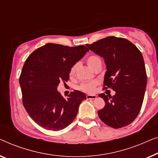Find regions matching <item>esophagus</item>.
Segmentation results:
<instances>
[{
  "instance_id": "obj_1",
  "label": "esophagus",
  "mask_w": 158,
  "mask_h": 158,
  "mask_svg": "<svg viewBox=\"0 0 158 158\" xmlns=\"http://www.w3.org/2000/svg\"><path fill=\"white\" fill-rule=\"evenodd\" d=\"M96 98H97V95H95V94L86 95V99H95Z\"/></svg>"
}]
</instances>
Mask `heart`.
<instances>
[{
    "label": "heart",
    "mask_w": 158,
    "mask_h": 158,
    "mask_svg": "<svg viewBox=\"0 0 158 158\" xmlns=\"http://www.w3.org/2000/svg\"><path fill=\"white\" fill-rule=\"evenodd\" d=\"M86 62L87 65L90 69L94 68L95 66H97L98 64H101V59L99 56H96V55H90L86 59ZM77 66L74 65L71 68L69 75L70 77H73L75 74V71H76ZM98 84V82L97 81H93L90 82H84V83L81 84L79 86V89L83 92L86 93H93L94 92L96 86Z\"/></svg>",
    "instance_id": "b5f03b06"
}]
</instances>
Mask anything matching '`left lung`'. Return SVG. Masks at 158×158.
<instances>
[{"instance_id":"left-lung-1","label":"left lung","mask_w":158,"mask_h":158,"mask_svg":"<svg viewBox=\"0 0 158 158\" xmlns=\"http://www.w3.org/2000/svg\"><path fill=\"white\" fill-rule=\"evenodd\" d=\"M86 46L104 59V85L115 91L113 97L99 94L105 102L98 111L99 118L115 129L129 125L138 115L145 96L147 74L143 55L123 38L108 36Z\"/></svg>"}]
</instances>
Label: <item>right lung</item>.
Returning <instances> with one entry per match:
<instances>
[{
    "label": "right lung",
    "instance_id": "add662e5",
    "mask_svg": "<svg viewBox=\"0 0 158 158\" xmlns=\"http://www.w3.org/2000/svg\"><path fill=\"white\" fill-rule=\"evenodd\" d=\"M87 52L82 45L69 47L46 44L27 58L19 83L24 107L39 126L59 131L74 121L86 94L75 90L64 99L57 87L60 81H67L71 68Z\"/></svg>",
    "mask_w": 158,
    "mask_h": 158
}]
</instances>
